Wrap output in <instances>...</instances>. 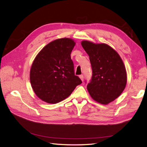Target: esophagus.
Here are the masks:
<instances>
[{
  "label": "esophagus",
  "instance_id": "1",
  "mask_svg": "<svg viewBox=\"0 0 147 147\" xmlns=\"http://www.w3.org/2000/svg\"><path fill=\"white\" fill-rule=\"evenodd\" d=\"M79 77H80V79L81 80H82V81L84 80V76H83L82 74V75H80V76H79Z\"/></svg>",
  "mask_w": 147,
  "mask_h": 147
}]
</instances>
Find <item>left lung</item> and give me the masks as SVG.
Returning <instances> with one entry per match:
<instances>
[{
  "label": "left lung",
  "mask_w": 147,
  "mask_h": 147,
  "mask_svg": "<svg viewBox=\"0 0 147 147\" xmlns=\"http://www.w3.org/2000/svg\"><path fill=\"white\" fill-rule=\"evenodd\" d=\"M81 44L89 56L92 70L87 90L94 100L107 104L118 97L126 87L125 65L118 53L109 45L88 41Z\"/></svg>",
  "instance_id": "1"
}]
</instances>
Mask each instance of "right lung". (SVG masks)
I'll return each mask as SVG.
<instances>
[{
    "label": "right lung",
    "instance_id": "1",
    "mask_svg": "<svg viewBox=\"0 0 147 147\" xmlns=\"http://www.w3.org/2000/svg\"><path fill=\"white\" fill-rule=\"evenodd\" d=\"M71 39L51 41L36 57L30 71L34 93L45 102L55 104L66 99L82 84L74 73L70 54L75 46Z\"/></svg>",
    "mask_w": 147,
    "mask_h": 147
}]
</instances>
